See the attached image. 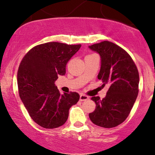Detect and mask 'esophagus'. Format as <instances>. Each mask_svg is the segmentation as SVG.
I'll list each match as a JSON object with an SVG mask.
<instances>
[{
  "mask_svg": "<svg viewBox=\"0 0 155 155\" xmlns=\"http://www.w3.org/2000/svg\"><path fill=\"white\" fill-rule=\"evenodd\" d=\"M88 99H89V97L87 95H84V94H81V95H80V98H79L80 101H87Z\"/></svg>",
  "mask_w": 155,
  "mask_h": 155,
  "instance_id": "obj_1",
  "label": "esophagus"
}]
</instances>
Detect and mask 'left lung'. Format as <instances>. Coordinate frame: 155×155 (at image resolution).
Masks as SVG:
<instances>
[{
    "label": "left lung",
    "instance_id": "8db88e82",
    "mask_svg": "<svg viewBox=\"0 0 155 155\" xmlns=\"http://www.w3.org/2000/svg\"><path fill=\"white\" fill-rule=\"evenodd\" d=\"M101 58L97 79L103 87L109 86L106 97H92L95 111L89 114L94 124L106 128L117 127L130 113L138 94L139 74L136 64L128 53L112 42L104 41L89 47Z\"/></svg>",
    "mask_w": 155,
    "mask_h": 155
}]
</instances>
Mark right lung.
<instances>
[{
  "instance_id": "1",
  "label": "right lung",
  "mask_w": 155,
  "mask_h": 155,
  "mask_svg": "<svg viewBox=\"0 0 155 155\" xmlns=\"http://www.w3.org/2000/svg\"><path fill=\"white\" fill-rule=\"evenodd\" d=\"M81 44L48 42L32 48L17 71L19 95L29 115L41 127L53 129L65 124L68 111L79 100V93L60 94L54 81L65 75L69 60Z\"/></svg>"
}]
</instances>
